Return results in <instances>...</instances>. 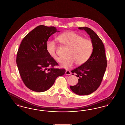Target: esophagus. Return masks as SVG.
I'll return each mask as SVG.
<instances>
[{
	"instance_id": "34e87169",
	"label": "esophagus",
	"mask_w": 125,
	"mask_h": 125,
	"mask_svg": "<svg viewBox=\"0 0 125 125\" xmlns=\"http://www.w3.org/2000/svg\"><path fill=\"white\" fill-rule=\"evenodd\" d=\"M65 74L66 75H71V71H68V70H67L65 72Z\"/></svg>"
}]
</instances>
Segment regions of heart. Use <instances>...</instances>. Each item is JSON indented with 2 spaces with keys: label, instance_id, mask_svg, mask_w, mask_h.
<instances>
[{
  "label": "heart",
  "instance_id": "1",
  "mask_svg": "<svg viewBox=\"0 0 125 125\" xmlns=\"http://www.w3.org/2000/svg\"><path fill=\"white\" fill-rule=\"evenodd\" d=\"M57 40L64 46L69 48L67 59L61 61V67L69 68L76 63L81 65L90 58L93 50L92 41L84 39L81 35L72 31L62 33L57 37ZM46 49L49 55L53 59L59 62L60 59L56 53L57 47L54 41L50 40L46 43Z\"/></svg>",
  "mask_w": 125,
  "mask_h": 125
}]
</instances>
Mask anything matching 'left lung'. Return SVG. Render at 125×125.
Wrapping results in <instances>:
<instances>
[{"label":"left lung","instance_id":"1","mask_svg":"<svg viewBox=\"0 0 125 125\" xmlns=\"http://www.w3.org/2000/svg\"><path fill=\"white\" fill-rule=\"evenodd\" d=\"M90 35L93 44L92 54L86 62L71 71L72 75L79 78L78 83L70 86L73 92L79 95H87L95 92L100 86L107 66V60L103 43L92 29L78 27Z\"/></svg>","mask_w":125,"mask_h":125}]
</instances>
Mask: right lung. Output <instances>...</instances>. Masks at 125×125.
<instances>
[{"label":"right lung","mask_w":125,"mask_h":125,"mask_svg":"<svg viewBox=\"0 0 125 125\" xmlns=\"http://www.w3.org/2000/svg\"><path fill=\"white\" fill-rule=\"evenodd\" d=\"M59 31L54 27L40 25L22 41L17 54V65L23 83L33 91L48 90L58 76L65 74L64 69L54 68L58 64L46 49L49 37Z\"/></svg>","instance_id":"obj_1"}]
</instances>
